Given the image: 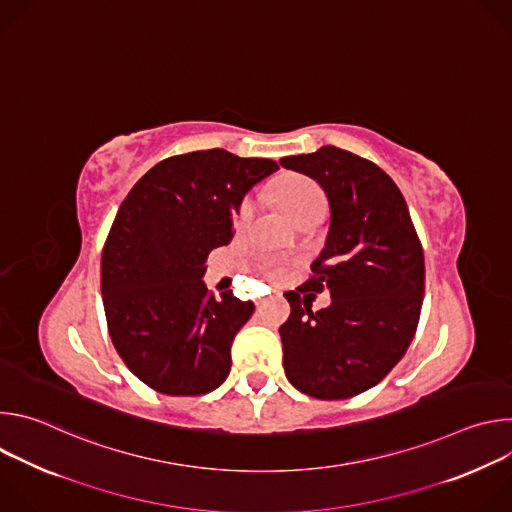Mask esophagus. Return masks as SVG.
I'll return each mask as SVG.
<instances>
[{"mask_svg":"<svg viewBox=\"0 0 512 512\" xmlns=\"http://www.w3.org/2000/svg\"><path fill=\"white\" fill-rule=\"evenodd\" d=\"M265 300H267V298H257V306H263Z\"/></svg>","mask_w":512,"mask_h":512,"instance_id":"34e87169","label":"esophagus"}]
</instances>
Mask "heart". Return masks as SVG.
I'll use <instances>...</instances> for the list:
<instances>
[{"mask_svg": "<svg viewBox=\"0 0 512 512\" xmlns=\"http://www.w3.org/2000/svg\"><path fill=\"white\" fill-rule=\"evenodd\" d=\"M273 196L281 204V208L291 218H294V221L312 208L326 206V196H324V190L320 188V184H316L314 180L304 178V176H289V178L277 182L273 186ZM253 210H255V196H247L241 202L239 212H237L239 225H245L249 221V218L253 216ZM263 269L271 277H281L285 271V265L281 261L269 259V261H265Z\"/></svg>", "mask_w": 512, "mask_h": 512, "instance_id": "b5f03b06", "label": "heart"}]
</instances>
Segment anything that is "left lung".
Returning a JSON list of instances; mask_svg holds the SVG:
<instances>
[{
    "instance_id": "obj_1",
    "label": "left lung",
    "mask_w": 512,
    "mask_h": 512,
    "mask_svg": "<svg viewBox=\"0 0 512 512\" xmlns=\"http://www.w3.org/2000/svg\"><path fill=\"white\" fill-rule=\"evenodd\" d=\"M281 166L314 178L332 210L310 279L283 294L291 306L279 328L285 377L310 397L350 399L381 383L415 336L425 289L421 241L401 190L377 164L324 145ZM324 288L333 304L312 313Z\"/></svg>"
}]
</instances>
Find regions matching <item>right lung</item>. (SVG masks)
Listing matches in <instances>:
<instances>
[{"label":"right lung","mask_w":512,"mask_h":512,"mask_svg":"<svg viewBox=\"0 0 512 512\" xmlns=\"http://www.w3.org/2000/svg\"><path fill=\"white\" fill-rule=\"evenodd\" d=\"M279 166L214 148L172 156L143 174L121 202L101 255L109 336L150 389L196 397L221 387L231 344L255 306L202 281L208 253L229 245L253 184Z\"/></svg>","instance_id":"right-lung-1"}]
</instances>
